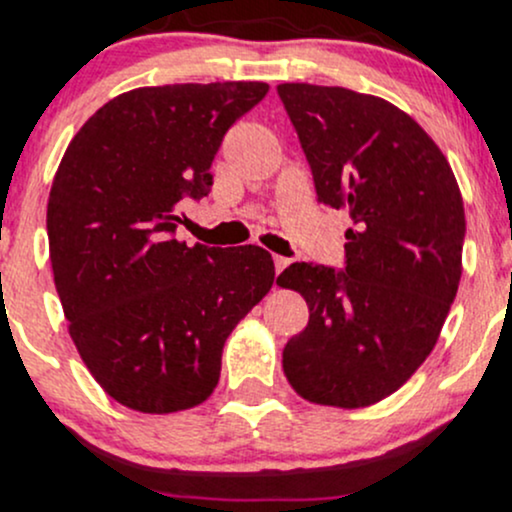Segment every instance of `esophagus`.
Masks as SVG:
<instances>
[{
	"label": "esophagus",
	"instance_id": "34e87169",
	"mask_svg": "<svg viewBox=\"0 0 512 512\" xmlns=\"http://www.w3.org/2000/svg\"><path fill=\"white\" fill-rule=\"evenodd\" d=\"M286 267H289V260H286V257H281V255H274V272L281 274Z\"/></svg>",
	"mask_w": 512,
	"mask_h": 512
}]
</instances>
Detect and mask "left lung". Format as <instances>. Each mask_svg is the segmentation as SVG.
<instances>
[{"mask_svg": "<svg viewBox=\"0 0 512 512\" xmlns=\"http://www.w3.org/2000/svg\"><path fill=\"white\" fill-rule=\"evenodd\" d=\"M317 202L349 211L344 269L293 262L308 327L284 373L313 404L358 409L399 390L426 361L462 276L464 207L448 158L392 103L342 86L279 84Z\"/></svg>", "mask_w": 512, "mask_h": 512, "instance_id": "1", "label": "left lung"}]
</instances>
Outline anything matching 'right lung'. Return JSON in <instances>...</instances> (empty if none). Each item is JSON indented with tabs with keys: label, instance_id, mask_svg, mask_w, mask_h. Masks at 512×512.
Listing matches in <instances>:
<instances>
[{
	"label": "right lung",
	"instance_id": "add662e5",
	"mask_svg": "<svg viewBox=\"0 0 512 512\" xmlns=\"http://www.w3.org/2000/svg\"><path fill=\"white\" fill-rule=\"evenodd\" d=\"M267 91L262 81L134 88L64 151L48 202L55 286L86 368L129 409L202 404L228 334L272 289L267 250L175 238L178 204L209 195L223 134Z\"/></svg>",
	"mask_w": 512,
	"mask_h": 512
}]
</instances>
